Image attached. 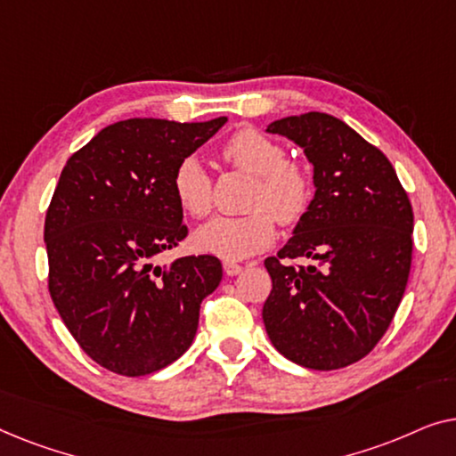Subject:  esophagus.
<instances>
[{
	"mask_svg": "<svg viewBox=\"0 0 456 456\" xmlns=\"http://www.w3.org/2000/svg\"><path fill=\"white\" fill-rule=\"evenodd\" d=\"M242 272V267L239 264H234V261H224V273L226 276H239Z\"/></svg>",
	"mask_w": 456,
	"mask_h": 456,
	"instance_id": "1",
	"label": "esophagus"
}]
</instances>
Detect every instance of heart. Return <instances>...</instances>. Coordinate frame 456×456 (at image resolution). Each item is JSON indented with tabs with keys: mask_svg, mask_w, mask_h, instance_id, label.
Wrapping results in <instances>:
<instances>
[{
	"mask_svg": "<svg viewBox=\"0 0 456 456\" xmlns=\"http://www.w3.org/2000/svg\"><path fill=\"white\" fill-rule=\"evenodd\" d=\"M222 158L236 170L251 174L247 209L240 217L217 216L192 234L197 251L236 261L265 251L276 239V222L297 224L309 209L314 184L305 167L286 158L278 141L255 128H242L224 142ZM172 192L178 208L192 217L211 209V176L197 158H183L172 174Z\"/></svg>",
	"mask_w": 456,
	"mask_h": 456,
	"instance_id": "b5f03b06",
	"label": "heart"
}]
</instances>
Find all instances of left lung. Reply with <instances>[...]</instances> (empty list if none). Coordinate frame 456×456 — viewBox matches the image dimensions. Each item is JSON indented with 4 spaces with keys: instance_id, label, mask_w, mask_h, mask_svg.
<instances>
[{
    "instance_id": "8db88e82",
    "label": "left lung",
    "mask_w": 456,
    "mask_h": 456,
    "mask_svg": "<svg viewBox=\"0 0 456 456\" xmlns=\"http://www.w3.org/2000/svg\"><path fill=\"white\" fill-rule=\"evenodd\" d=\"M267 133L303 147L315 195L278 257L265 259V332L292 363L340 370L371 353L401 305L413 209L388 158L338 118L309 111ZM298 256L310 265L281 261Z\"/></svg>"
}]
</instances>
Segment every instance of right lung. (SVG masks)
<instances>
[{"label":"right lung","instance_id":"add662e5","mask_svg":"<svg viewBox=\"0 0 456 456\" xmlns=\"http://www.w3.org/2000/svg\"><path fill=\"white\" fill-rule=\"evenodd\" d=\"M228 118L110 124L66 161L45 216L49 295L74 340L105 370L139 378L192 345L201 301L222 264L153 259L189 234L172 192L174 167Z\"/></svg>","mask_w":456,"mask_h":456}]
</instances>
